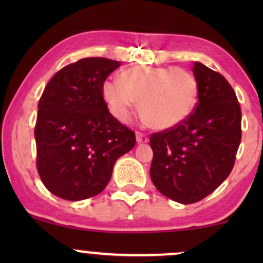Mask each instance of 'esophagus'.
<instances>
[{"label": "esophagus", "mask_w": 263, "mask_h": 263, "mask_svg": "<svg viewBox=\"0 0 263 263\" xmlns=\"http://www.w3.org/2000/svg\"><path fill=\"white\" fill-rule=\"evenodd\" d=\"M136 140H137L140 144L147 143V142H148V136L142 134V132H136Z\"/></svg>", "instance_id": "esophagus-1"}]
</instances>
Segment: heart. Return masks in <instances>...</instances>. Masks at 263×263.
<instances>
[{
    "mask_svg": "<svg viewBox=\"0 0 263 263\" xmlns=\"http://www.w3.org/2000/svg\"><path fill=\"white\" fill-rule=\"evenodd\" d=\"M102 95L110 112L126 122L140 101V112L151 127L168 129L182 123L197 104L198 81L176 66L137 65L120 80H107Z\"/></svg>",
    "mask_w": 263,
    "mask_h": 263,
    "instance_id": "1",
    "label": "heart"
}]
</instances>
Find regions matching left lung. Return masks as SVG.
<instances>
[{
  "label": "left lung",
  "mask_w": 263,
  "mask_h": 263,
  "mask_svg": "<svg viewBox=\"0 0 263 263\" xmlns=\"http://www.w3.org/2000/svg\"><path fill=\"white\" fill-rule=\"evenodd\" d=\"M198 102L182 123L151 135V179L159 193L180 204L211 194L234 167L241 142V108L220 73L195 62Z\"/></svg>",
  "instance_id": "obj_1"
}]
</instances>
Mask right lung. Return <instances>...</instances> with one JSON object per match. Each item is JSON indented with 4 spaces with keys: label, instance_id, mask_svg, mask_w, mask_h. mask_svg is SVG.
<instances>
[{
    "label": "right lung",
    "instance_id": "obj_1",
    "mask_svg": "<svg viewBox=\"0 0 263 263\" xmlns=\"http://www.w3.org/2000/svg\"><path fill=\"white\" fill-rule=\"evenodd\" d=\"M121 63L84 58L64 66L38 102L34 137L37 170L45 188L78 201L100 194L117 158L135 147V132L108 112L106 78Z\"/></svg>",
    "mask_w": 263,
    "mask_h": 263
}]
</instances>
